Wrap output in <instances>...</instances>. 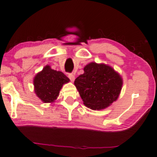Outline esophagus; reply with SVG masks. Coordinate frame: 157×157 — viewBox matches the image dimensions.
I'll return each mask as SVG.
<instances>
[{
  "instance_id": "obj_1",
  "label": "esophagus",
  "mask_w": 157,
  "mask_h": 157,
  "mask_svg": "<svg viewBox=\"0 0 157 157\" xmlns=\"http://www.w3.org/2000/svg\"><path fill=\"white\" fill-rule=\"evenodd\" d=\"M68 78L70 79H71V82H74L75 79L74 74H68Z\"/></svg>"
}]
</instances>
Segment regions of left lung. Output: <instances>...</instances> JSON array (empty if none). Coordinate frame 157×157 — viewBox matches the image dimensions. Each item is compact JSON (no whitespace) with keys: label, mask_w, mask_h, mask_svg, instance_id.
<instances>
[{"label":"left lung","mask_w":157,"mask_h":157,"mask_svg":"<svg viewBox=\"0 0 157 157\" xmlns=\"http://www.w3.org/2000/svg\"><path fill=\"white\" fill-rule=\"evenodd\" d=\"M84 105L94 110L107 108L119 98L123 85L121 76L111 66L91 62L74 82Z\"/></svg>","instance_id":"1"}]
</instances>
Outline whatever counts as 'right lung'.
I'll use <instances>...</instances> for the list:
<instances>
[{"instance_id": "1", "label": "right lung", "mask_w": 157, "mask_h": 157, "mask_svg": "<svg viewBox=\"0 0 157 157\" xmlns=\"http://www.w3.org/2000/svg\"><path fill=\"white\" fill-rule=\"evenodd\" d=\"M69 82V78L62 72L47 65L34 77L35 93L43 103H53L58 98L63 84Z\"/></svg>"}]
</instances>
